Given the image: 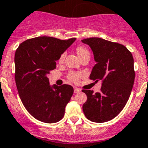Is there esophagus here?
I'll list each match as a JSON object with an SVG mask.
<instances>
[{
	"label": "esophagus",
	"mask_w": 148,
	"mask_h": 148,
	"mask_svg": "<svg viewBox=\"0 0 148 148\" xmlns=\"http://www.w3.org/2000/svg\"><path fill=\"white\" fill-rule=\"evenodd\" d=\"M74 93H79V92H80V89L77 88V87H74Z\"/></svg>",
	"instance_id": "1"
}]
</instances>
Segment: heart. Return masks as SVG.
Returning a JSON list of instances; mask_svg holds the SVG:
<instances>
[{"label":"heart","instance_id":"1","mask_svg":"<svg viewBox=\"0 0 148 148\" xmlns=\"http://www.w3.org/2000/svg\"><path fill=\"white\" fill-rule=\"evenodd\" d=\"M76 51H77V53L78 56L79 58H81L82 56H83L84 55L87 54V53H89L88 50L86 48L83 46H78L76 48ZM65 53H62L61 55L59 57V62H62L64 61V59H65ZM81 77V74H78V73L75 72H71L69 74V78L70 80L74 82V83H77V82L79 81V79Z\"/></svg>","mask_w":148,"mask_h":148}]
</instances>
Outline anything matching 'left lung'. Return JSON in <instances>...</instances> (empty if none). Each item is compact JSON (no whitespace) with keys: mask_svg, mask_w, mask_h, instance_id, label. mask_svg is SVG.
Returning <instances> with one entry per match:
<instances>
[{"mask_svg":"<svg viewBox=\"0 0 148 148\" xmlns=\"http://www.w3.org/2000/svg\"><path fill=\"white\" fill-rule=\"evenodd\" d=\"M82 42L91 47L96 62L89 78L102 81L100 92L83 90L87 95L83 112L91 121L103 123L116 117L127 102L134 83V60L121 44L101 38H85Z\"/></svg>","mask_w":148,"mask_h":148,"instance_id":"left-lung-1","label":"left lung"}]
</instances>
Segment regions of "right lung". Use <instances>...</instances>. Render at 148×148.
<instances>
[{"label":"right lung","mask_w":148,"mask_h":148,"mask_svg":"<svg viewBox=\"0 0 148 148\" xmlns=\"http://www.w3.org/2000/svg\"><path fill=\"white\" fill-rule=\"evenodd\" d=\"M76 38L60 40L38 36L24 41L15 51V83L23 105L37 120L51 124L65 115L74 88L70 85L51 86L47 75L56 69V61Z\"/></svg>","instance_id":"1"}]
</instances>
